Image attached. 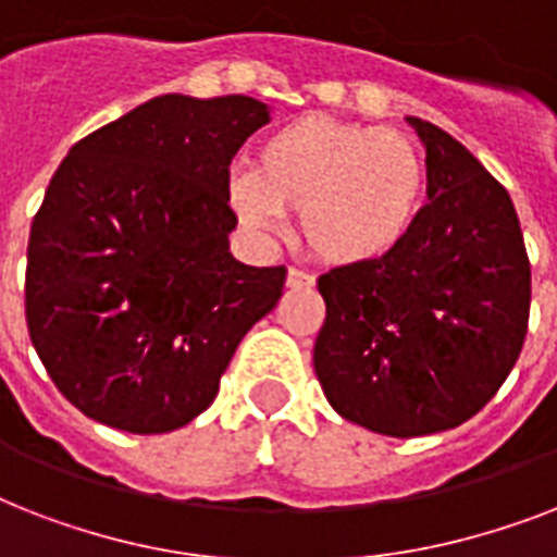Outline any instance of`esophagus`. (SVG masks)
Returning a JSON list of instances; mask_svg holds the SVG:
<instances>
[{
	"label": "esophagus",
	"mask_w": 557,
	"mask_h": 557,
	"mask_svg": "<svg viewBox=\"0 0 557 557\" xmlns=\"http://www.w3.org/2000/svg\"><path fill=\"white\" fill-rule=\"evenodd\" d=\"M286 286L288 288H312L314 277H312V274H306V271H300V269H288Z\"/></svg>",
	"instance_id": "1"
}]
</instances>
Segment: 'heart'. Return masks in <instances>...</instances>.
<instances>
[{
    "instance_id": "b5f03b06",
    "label": "heart",
    "mask_w": 557,
    "mask_h": 557,
    "mask_svg": "<svg viewBox=\"0 0 557 557\" xmlns=\"http://www.w3.org/2000/svg\"><path fill=\"white\" fill-rule=\"evenodd\" d=\"M424 187V156L405 133L304 115L260 144L257 170H231L227 205L253 234H274L286 210H300L314 257L358 269L405 243Z\"/></svg>"
}]
</instances>
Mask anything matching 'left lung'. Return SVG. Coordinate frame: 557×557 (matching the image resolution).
I'll return each instance as SVG.
<instances>
[{
  "instance_id": "8db88e82",
  "label": "left lung",
  "mask_w": 557,
  "mask_h": 557,
  "mask_svg": "<svg viewBox=\"0 0 557 557\" xmlns=\"http://www.w3.org/2000/svg\"><path fill=\"white\" fill-rule=\"evenodd\" d=\"M428 205L396 251L318 280L314 372L335 413L410 440L480 413L518 361L532 269L506 187L422 117Z\"/></svg>"
}]
</instances>
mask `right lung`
Returning <instances> with one entry per match:
<instances>
[{"label": "right lung", "mask_w": 557, "mask_h": 557, "mask_svg": "<svg viewBox=\"0 0 557 557\" xmlns=\"http://www.w3.org/2000/svg\"><path fill=\"white\" fill-rule=\"evenodd\" d=\"M271 107L161 95L77 141L30 222L25 318L57 389L126 433L205 413L286 269L231 253L227 168Z\"/></svg>", "instance_id": "add662e5"}]
</instances>
